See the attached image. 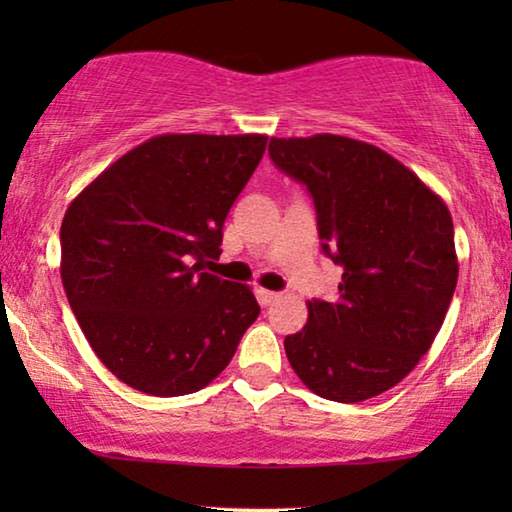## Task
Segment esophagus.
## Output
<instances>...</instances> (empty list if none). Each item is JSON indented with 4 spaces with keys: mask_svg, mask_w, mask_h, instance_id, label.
Instances as JSON below:
<instances>
[{
    "mask_svg": "<svg viewBox=\"0 0 512 512\" xmlns=\"http://www.w3.org/2000/svg\"><path fill=\"white\" fill-rule=\"evenodd\" d=\"M256 296H258V300H261V305H265V307L275 303V300H279V293L268 291V289H258Z\"/></svg>",
    "mask_w": 512,
    "mask_h": 512,
    "instance_id": "1",
    "label": "esophagus"
}]
</instances>
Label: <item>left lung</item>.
Returning <instances> with one entry per match:
<instances>
[{"instance_id": "1", "label": "left lung", "mask_w": 512, "mask_h": 512, "mask_svg": "<svg viewBox=\"0 0 512 512\" xmlns=\"http://www.w3.org/2000/svg\"><path fill=\"white\" fill-rule=\"evenodd\" d=\"M270 158L307 186L321 249L342 268L333 303L310 300L286 335L314 394L359 403L396 387L443 326L459 277L450 209L387 151L340 135L272 137Z\"/></svg>"}]
</instances>
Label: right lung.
<instances>
[{"label":"right lung","mask_w":512,"mask_h":512,"mask_svg":"<svg viewBox=\"0 0 512 512\" xmlns=\"http://www.w3.org/2000/svg\"><path fill=\"white\" fill-rule=\"evenodd\" d=\"M265 135H158L67 207L60 275L104 366L151 396L205 389L258 307L247 284L209 275L223 221L261 163Z\"/></svg>","instance_id":"1"}]
</instances>
